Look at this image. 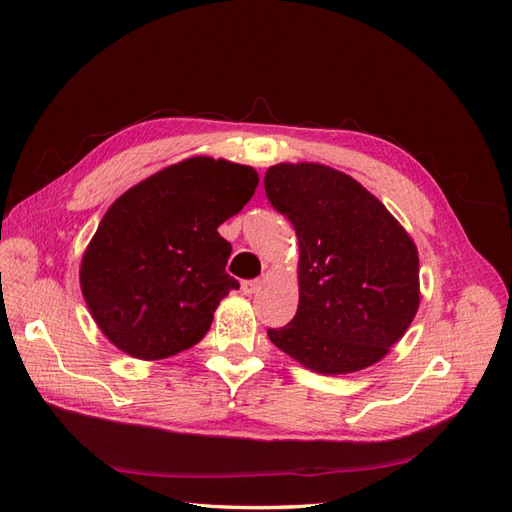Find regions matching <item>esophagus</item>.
Instances as JSON below:
<instances>
[{
  "label": "esophagus",
  "instance_id": "obj_1",
  "mask_svg": "<svg viewBox=\"0 0 512 512\" xmlns=\"http://www.w3.org/2000/svg\"><path fill=\"white\" fill-rule=\"evenodd\" d=\"M260 286H262L260 280H245V282L241 284V290H243L245 294H254V292L260 290Z\"/></svg>",
  "mask_w": 512,
  "mask_h": 512
}]
</instances>
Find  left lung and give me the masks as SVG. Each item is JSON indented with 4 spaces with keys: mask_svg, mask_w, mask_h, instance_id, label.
<instances>
[{
    "mask_svg": "<svg viewBox=\"0 0 512 512\" xmlns=\"http://www.w3.org/2000/svg\"><path fill=\"white\" fill-rule=\"evenodd\" d=\"M265 192L299 239V309L271 342L318 374L380 361L418 309L408 232L359 181L322 164H277Z\"/></svg>",
    "mask_w": 512,
    "mask_h": 512,
    "instance_id": "1",
    "label": "left lung"
}]
</instances>
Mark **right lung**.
<instances>
[{
  "label": "right lung",
  "mask_w": 512,
  "mask_h": 512,
  "mask_svg": "<svg viewBox=\"0 0 512 512\" xmlns=\"http://www.w3.org/2000/svg\"><path fill=\"white\" fill-rule=\"evenodd\" d=\"M252 166L192 158L119 196L81 265L91 316L136 359H166L198 344L215 307L239 282L226 273L232 245L218 226L252 198Z\"/></svg>",
  "instance_id": "1"
}]
</instances>
